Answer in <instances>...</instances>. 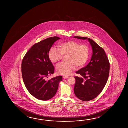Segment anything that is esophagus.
<instances>
[{
	"instance_id": "obj_1",
	"label": "esophagus",
	"mask_w": 128,
	"mask_h": 128,
	"mask_svg": "<svg viewBox=\"0 0 128 128\" xmlns=\"http://www.w3.org/2000/svg\"><path fill=\"white\" fill-rule=\"evenodd\" d=\"M62 77H63V78L65 79V78H68L69 77H68V76H62Z\"/></svg>"
}]
</instances>
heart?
Instances as JSON below:
<instances>
[{
    "label": "heart",
    "instance_id": "obj_1",
    "mask_svg": "<svg viewBox=\"0 0 128 128\" xmlns=\"http://www.w3.org/2000/svg\"><path fill=\"white\" fill-rule=\"evenodd\" d=\"M58 50L51 47L48 52V57L51 62L57 63L63 56H67V62L62 63L56 68L57 74L69 75L74 70L76 66L83 67L86 64L89 55V47L86 44H81L76 41H68L58 45Z\"/></svg>",
    "mask_w": 128,
    "mask_h": 128
}]
</instances>
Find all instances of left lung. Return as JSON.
I'll return each instance as SVG.
<instances>
[{
  "label": "left lung",
  "instance_id": "obj_1",
  "mask_svg": "<svg viewBox=\"0 0 128 128\" xmlns=\"http://www.w3.org/2000/svg\"><path fill=\"white\" fill-rule=\"evenodd\" d=\"M78 39L88 40L92 50L90 61L85 67L76 72L81 77H74L76 82L74 93L84 101L92 100L100 93L106 84L109 76V61L103 48L89 38L76 36Z\"/></svg>",
  "mask_w": 128,
  "mask_h": 128
}]
</instances>
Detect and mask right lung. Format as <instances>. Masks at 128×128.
<instances>
[{
    "label": "right lung",
    "mask_w": 128,
    "mask_h": 128,
    "mask_svg": "<svg viewBox=\"0 0 128 128\" xmlns=\"http://www.w3.org/2000/svg\"><path fill=\"white\" fill-rule=\"evenodd\" d=\"M60 39L53 36L34 44L22 62L21 71L25 86L32 96L40 100H47L54 96L59 82L62 80V76L45 80L47 76L54 73L48 52L54 43Z\"/></svg>",
    "instance_id": "right-lung-1"
}]
</instances>
